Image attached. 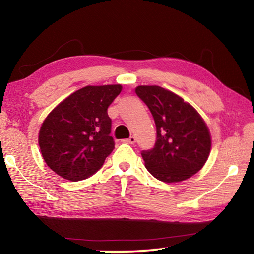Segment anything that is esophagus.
<instances>
[{
    "label": "esophagus",
    "mask_w": 254,
    "mask_h": 254,
    "mask_svg": "<svg viewBox=\"0 0 254 254\" xmlns=\"http://www.w3.org/2000/svg\"><path fill=\"white\" fill-rule=\"evenodd\" d=\"M123 141H124V142H127V143L134 144V143H135V137H134V136H130V137H128V139L123 140Z\"/></svg>",
    "instance_id": "1"
}]
</instances>
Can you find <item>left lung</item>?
<instances>
[{
  "mask_svg": "<svg viewBox=\"0 0 254 254\" xmlns=\"http://www.w3.org/2000/svg\"><path fill=\"white\" fill-rule=\"evenodd\" d=\"M135 93L149 107L157 127L154 147L141 152L149 173L165 183L183 182L198 173L212 145L198 112L160 86H137Z\"/></svg>",
  "mask_w": 254,
  "mask_h": 254,
  "instance_id": "obj_1",
  "label": "left lung"
}]
</instances>
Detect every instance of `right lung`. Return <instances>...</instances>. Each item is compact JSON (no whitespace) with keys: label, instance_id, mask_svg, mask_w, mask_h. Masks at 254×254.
Wrapping results in <instances>:
<instances>
[{"label":"right lung","instance_id":"1","mask_svg":"<svg viewBox=\"0 0 254 254\" xmlns=\"http://www.w3.org/2000/svg\"><path fill=\"white\" fill-rule=\"evenodd\" d=\"M121 91L120 84L86 86L50 112L40 128L39 147L51 170L78 182L102 168L115 144L107 107Z\"/></svg>","mask_w":254,"mask_h":254}]
</instances>
